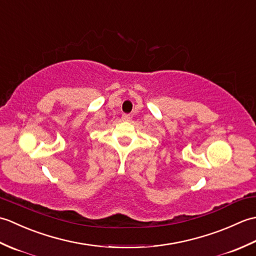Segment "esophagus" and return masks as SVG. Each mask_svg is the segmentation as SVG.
<instances>
[{"mask_svg": "<svg viewBox=\"0 0 256 256\" xmlns=\"http://www.w3.org/2000/svg\"><path fill=\"white\" fill-rule=\"evenodd\" d=\"M130 118H131V116H130V114H123V116H122L123 121H130Z\"/></svg>", "mask_w": 256, "mask_h": 256, "instance_id": "obj_1", "label": "esophagus"}]
</instances>
